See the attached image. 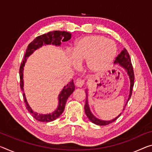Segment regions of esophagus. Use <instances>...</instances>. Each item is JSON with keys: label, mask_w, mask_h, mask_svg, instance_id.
Masks as SVG:
<instances>
[{"label": "esophagus", "mask_w": 152, "mask_h": 152, "mask_svg": "<svg viewBox=\"0 0 152 152\" xmlns=\"http://www.w3.org/2000/svg\"><path fill=\"white\" fill-rule=\"evenodd\" d=\"M84 85H85V80H81V79L77 80L76 83V86H78V87H82Z\"/></svg>", "instance_id": "esophagus-1"}]
</instances>
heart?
Returning a JSON list of instances; mask_svg holds the SVG:
<instances>
[{
  "label": "heart",
  "mask_w": 152,
  "mask_h": 152,
  "mask_svg": "<svg viewBox=\"0 0 152 152\" xmlns=\"http://www.w3.org/2000/svg\"><path fill=\"white\" fill-rule=\"evenodd\" d=\"M117 48L112 40L103 36L93 35L82 38L75 42L72 61L74 66L87 61L89 69L102 71L112 63Z\"/></svg>",
  "instance_id": "1"
}]
</instances>
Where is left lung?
Listing matches in <instances>:
<instances>
[{
    "label": "left lung",
    "instance_id": "1",
    "mask_svg": "<svg viewBox=\"0 0 152 152\" xmlns=\"http://www.w3.org/2000/svg\"><path fill=\"white\" fill-rule=\"evenodd\" d=\"M114 63L119 64L120 66L124 67V68L126 70L127 73H128L129 76L130 80H131V87H130V95H129V97L128 99V101H129L132 95V88H133V86H134V74L133 67H132V65L131 63V57H130L129 53H128V51H127V50L125 49V48L122 50L121 52H120V53L116 57H115ZM86 103L85 105V111L86 116L88 118V119L90 120L91 121L93 122V123L97 124V125H99V126H105V125H107L109 124H111L112 122L115 121V120L117 118H118V117L120 115H121V114H120L118 116H117L115 118L113 119L112 120H109V121L101 120L97 118H95V116H94L92 113L91 112L90 109H89L88 104L87 93H86Z\"/></svg>",
    "mask_w": 152,
    "mask_h": 152
}]
</instances>
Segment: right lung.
I'll list each match as a JSON object with an SVG mask.
<instances>
[{
  "mask_svg": "<svg viewBox=\"0 0 152 152\" xmlns=\"http://www.w3.org/2000/svg\"><path fill=\"white\" fill-rule=\"evenodd\" d=\"M71 34L65 31H53V32H49L44 34L38 36L36 38H34L30 44L28 45L27 49H26V53L24 55V57L23 61H21L20 67V88L21 91L23 92V67L25 66L26 61L27 60V57L32 53L34 50H37L38 48L41 47L44 45H55L57 46H59L61 45V42L67 41L70 39ZM75 89V86L73 83V80H72L70 83L67 84L66 86H64V88L62 89L61 93L59 95V105L57 110L53 112L52 114H40L37 112H34L31 109V107L29 106L28 103H27L26 99L25 97V94L23 93V97L25 103L26 107L27 108L28 112L30 113V114L32 115L33 118L38 120L40 122H49L53 120H56L57 118L59 117V115L63 113L64 110L66 106V103L67 99L69 97V95L74 92Z\"/></svg>",
  "mask_w": 152,
  "mask_h": 152,
  "instance_id": "add662e5",
  "label": "right lung"
}]
</instances>
